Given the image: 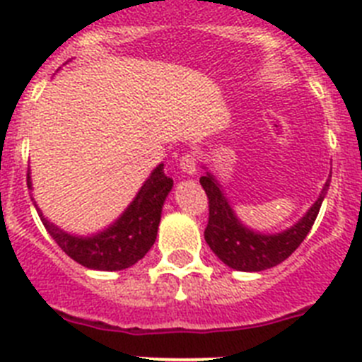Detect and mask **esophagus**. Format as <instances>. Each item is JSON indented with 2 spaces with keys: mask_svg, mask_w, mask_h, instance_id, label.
<instances>
[{
  "mask_svg": "<svg viewBox=\"0 0 362 362\" xmlns=\"http://www.w3.org/2000/svg\"><path fill=\"white\" fill-rule=\"evenodd\" d=\"M179 166L181 170L188 175H196L197 174V161L194 153H185L183 158L179 159Z\"/></svg>",
  "mask_w": 362,
  "mask_h": 362,
  "instance_id": "34e87169",
  "label": "esophagus"
}]
</instances>
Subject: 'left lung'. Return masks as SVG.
I'll use <instances>...</instances> for the list:
<instances>
[{"mask_svg":"<svg viewBox=\"0 0 362 362\" xmlns=\"http://www.w3.org/2000/svg\"><path fill=\"white\" fill-rule=\"evenodd\" d=\"M203 168L204 175H201L199 183L206 192L210 203V217L209 226L204 230V241L209 243L210 250L226 267L238 272L268 270L283 263L284 259H288L292 252L297 250V246L305 241L313 226L332 177L330 175L326 179L315 203L290 228L276 233H264L250 228L239 219L219 179L214 175L206 163H203Z\"/></svg>","mask_w":362,"mask_h":362,"instance_id":"obj_1","label":"left lung"}]
</instances>
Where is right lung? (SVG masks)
Instances as JSON below:
<instances>
[{
    "mask_svg": "<svg viewBox=\"0 0 362 362\" xmlns=\"http://www.w3.org/2000/svg\"><path fill=\"white\" fill-rule=\"evenodd\" d=\"M27 185L32 190L30 170L27 175ZM172 187L174 181L166 177L161 163L150 172L145 183L137 190L136 197L116 221H112L103 230L86 235L59 228L41 212L34 197L32 203L36 206L37 216L47 232L69 257L90 270L116 272L136 264L153 246L158 238L163 204Z\"/></svg>",
    "mask_w": 362,
    "mask_h": 362,
    "instance_id": "right-lung-1",
    "label": "right lung"
}]
</instances>
